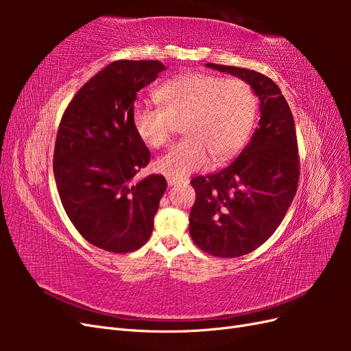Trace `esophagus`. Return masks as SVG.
Instances as JSON below:
<instances>
[{
  "label": "esophagus",
  "instance_id": "1",
  "mask_svg": "<svg viewBox=\"0 0 351 351\" xmlns=\"http://www.w3.org/2000/svg\"><path fill=\"white\" fill-rule=\"evenodd\" d=\"M167 183L169 187L177 186V184H186L187 180L186 178H176V177H167Z\"/></svg>",
  "mask_w": 351,
  "mask_h": 351
}]
</instances>
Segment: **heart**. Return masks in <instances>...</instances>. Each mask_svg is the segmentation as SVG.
<instances>
[{"label":"heart","instance_id":"heart-1","mask_svg":"<svg viewBox=\"0 0 351 351\" xmlns=\"http://www.w3.org/2000/svg\"><path fill=\"white\" fill-rule=\"evenodd\" d=\"M159 108L139 105L133 111L136 133L147 145L162 147L176 123L186 139L173 145L155 161L158 173L184 178L215 162L227 161L246 143L256 117V98L241 79L187 73L159 86Z\"/></svg>","mask_w":351,"mask_h":351}]
</instances>
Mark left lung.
Masks as SVG:
<instances>
[{
  "instance_id": "8db88e82",
  "label": "left lung",
  "mask_w": 351,
  "mask_h": 351,
  "mask_svg": "<svg viewBox=\"0 0 351 351\" xmlns=\"http://www.w3.org/2000/svg\"><path fill=\"white\" fill-rule=\"evenodd\" d=\"M206 67L250 84L261 120L250 142L228 167L192 180L196 202L189 230L196 246L218 258L258 249L284 219L297 192L300 167L291 110L269 77L249 69Z\"/></svg>"
}]
</instances>
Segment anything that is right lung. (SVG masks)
I'll list each match as a JSON object with an SVG mask.
<instances>
[{
    "label": "right lung",
    "mask_w": 351,
    "mask_h": 351,
    "mask_svg": "<svg viewBox=\"0 0 351 351\" xmlns=\"http://www.w3.org/2000/svg\"><path fill=\"white\" fill-rule=\"evenodd\" d=\"M165 66L158 60H120L83 84L62 115L54 151L61 204L93 246L112 253L142 247L167 190L164 176L134 182L151 152L136 133V93Z\"/></svg>",
    "instance_id": "add662e5"
}]
</instances>
